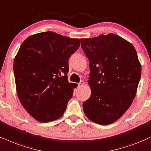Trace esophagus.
Segmentation results:
<instances>
[{"label":"esophagus","instance_id":"esophagus-1","mask_svg":"<svg viewBox=\"0 0 151 151\" xmlns=\"http://www.w3.org/2000/svg\"><path fill=\"white\" fill-rule=\"evenodd\" d=\"M85 84V83H84V81H81V82H80V83H78V87H82L83 86V85Z\"/></svg>","mask_w":151,"mask_h":151}]
</instances>
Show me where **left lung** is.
Masks as SVG:
<instances>
[{"mask_svg":"<svg viewBox=\"0 0 151 151\" xmlns=\"http://www.w3.org/2000/svg\"><path fill=\"white\" fill-rule=\"evenodd\" d=\"M81 40L90 69L91 96L83 102V111L92 122L110 124L127 111L137 94L141 75L137 51L114 33Z\"/></svg>","mask_w":151,"mask_h":151,"instance_id":"obj_1","label":"left lung"}]
</instances>
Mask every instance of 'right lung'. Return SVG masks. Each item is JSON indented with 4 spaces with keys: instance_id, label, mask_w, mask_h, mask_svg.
<instances>
[{
    "instance_id": "1",
    "label": "right lung",
    "mask_w": 151,
    "mask_h": 151,
    "mask_svg": "<svg viewBox=\"0 0 151 151\" xmlns=\"http://www.w3.org/2000/svg\"><path fill=\"white\" fill-rule=\"evenodd\" d=\"M78 38L52 31L28 37L14 60L17 96L33 118L49 122L61 118L73 92L68 81V59L78 49Z\"/></svg>"
}]
</instances>
